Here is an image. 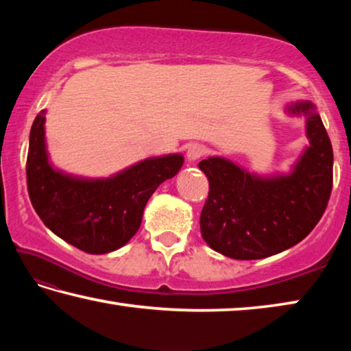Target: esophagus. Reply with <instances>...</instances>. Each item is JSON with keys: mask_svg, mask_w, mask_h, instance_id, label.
<instances>
[{"mask_svg": "<svg viewBox=\"0 0 351 351\" xmlns=\"http://www.w3.org/2000/svg\"><path fill=\"white\" fill-rule=\"evenodd\" d=\"M206 154V148H204V145H201V144H192L189 147V150H187V159L190 162H193V161H197V159H199L201 156H204Z\"/></svg>", "mask_w": 351, "mask_h": 351, "instance_id": "esophagus-1", "label": "esophagus"}]
</instances>
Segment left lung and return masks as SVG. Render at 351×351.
<instances>
[{
	"mask_svg": "<svg viewBox=\"0 0 351 351\" xmlns=\"http://www.w3.org/2000/svg\"><path fill=\"white\" fill-rule=\"evenodd\" d=\"M287 112L305 116L310 142L289 173L257 175L223 156L198 164L210 187L201 235L226 257L257 260L287 251L311 232L328 204L332 147L316 105L297 100Z\"/></svg>",
	"mask_w": 351,
	"mask_h": 351,
	"instance_id": "left-lung-1",
	"label": "left lung"
}]
</instances>
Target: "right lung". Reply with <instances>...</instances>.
I'll return each instance as SVG.
<instances>
[{
    "label": "right lung",
    "mask_w": 351,
    "mask_h": 351,
    "mask_svg": "<svg viewBox=\"0 0 351 351\" xmlns=\"http://www.w3.org/2000/svg\"><path fill=\"white\" fill-rule=\"evenodd\" d=\"M46 111L29 134L27 192L47 229L88 254H108L138 232L147 201L165 180L181 170V153L147 158L110 178L74 176L49 161Z\"/></svg>",
    "instance_id": "obj_1"
}]
</instances>
